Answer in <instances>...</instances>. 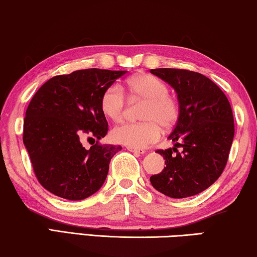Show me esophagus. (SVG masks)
<instances>
[{"label":"esophagus","mask_w":257,"mask_h":257,"mask_svg":"<svg viewBox=\"0 0 257 257\" xmlns=\"http://www.w3.org/2000/svg\"><path fill=\"white\" fill-rule=\"evenodd\" d=\"M127 150L132 151V153L138 154V155H144L146 153L145 149H142V148H133V147H127Z\"/></svg>","instance_id":"obj_1"}]
</instances>
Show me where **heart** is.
Returning a JSON list of instances; mask_svg holds the SVG:
<instances>
[{
    "mask_svg": "<svg viewBox=\"0 0 257 257\" xmlns=\"http://www.w3.org/2000/svg\"><path fill=\"white\" fill-rule=\"evenodd\" d=\"M126 90L133 99L145 101L141 109V123H124L111 131V139L117 144L133 148H144L161 137V126L170 128L179 118V102L168 94L167 84L154 75L141 74L131 77ZM100 107L103 115L112 121L123 119L126 101L123 90L117 85L109 86L101 96Z\"/></svg>",
    "mask_w": 257,
    "mask_h": 257,
    "instance_id": "obj_1",
    "label": "heart"
}]
</instances>
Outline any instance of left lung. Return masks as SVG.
Segmentation results:
<instances>
[{
    "label": "left lung",
    "instance_id": "1",
    "mask_svg": "<svg viewBox=\"0 0 257 257\" xmlns=\"http://www.w3.org/2000/svg\"><path fill=\"white\" fill-rule=\"evenodd\" d=\"M150 73L173 87L180 107L170 136L175 145L157 150L166 167L150 176V182L171 198L198 195L220 178L228 162L234 136L230 102L215 83L196 71L157 68Z\"/></svg>",
    "mask_w": 257,
    "mask_h": 257
}]
</instances>
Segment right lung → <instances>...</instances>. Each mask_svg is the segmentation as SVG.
<instances>
[{"mask_svg":"<svg viewBox=\"0 0 257 257\" xmlns=\"http://www.w3.org/2000/svg\"><path fill=\"white\" fill-rule=\"evenodd\" d=\"M125 73L76 70L50 78L34 94L24 119L23 140L37 181L53 195L82 200L102 187L109 163L121 147L99 144L108 132L100 101ZM84 137L96 138V145L85 150Z\"/></svg>","mask_w":257,"mask_h":257,"instance_id":"1","label":"right lung"}]
</instances>
